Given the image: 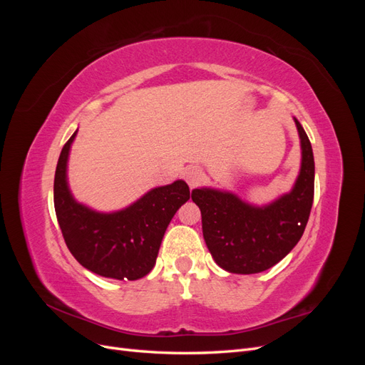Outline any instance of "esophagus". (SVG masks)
Returning <instances> with one entry per match:
<instances>
[{"mask_svg": "<svg viewBox=\"0 0 365 365\" xmlns=\"http://www.w3.org/2000/svg\"><path fill=\"white\" fill-rule=\"evenodd\" d=\"M202 176H204V173L200 168H189L184 173V178L190 187H196L197 184H200L202 181Z\"/></svg>", "mask_w": 365, "mask_h": 365, "instance_id": "34e87169", "label": "esophagus"}]
</instances>
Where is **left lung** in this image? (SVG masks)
Returning a JSON list of instances; mask_svg holds the SVG:
<instances>
[{"label": "left lung", "instance_id": "obj_1", "mask_svg": "<svg viewBox=\"0 0 365 365\" xmlns=\"http://www.w3.org/2000/svg\"><path fill=\"white\" fill-rule=\"evenodd\" d=\"M300 137L302 165L291 192L264 205L237 195L201 187L192 192L202 216L207 248L220 268L257 274L279 263L302 239L314 202L315 163L311 141L294 117Z\"/></svg>", "mask_w": 365, "mask_h": 365}]
</instances>
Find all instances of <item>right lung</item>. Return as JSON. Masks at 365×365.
<instances>
[{
	"instance_id": "1",
	"label": "right lung",
	"mask_w": 365,
	"mask_h": 365,
	"mask_svg": "<svg viewBox=\"0 0 365 365\" xmlns=\"http://www.w3.org/2000/svg\"><path fill=\"white\" fill-rule=\"evenodd\" d=\"M77 129L65 143L54 173V210L70 252L83 268L102 277L138 280L155 267L165 230L190 200L182 180L155 187L117 212H97L76 201L68 185V157Z\"/></svg>"
}]
</instances>
